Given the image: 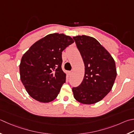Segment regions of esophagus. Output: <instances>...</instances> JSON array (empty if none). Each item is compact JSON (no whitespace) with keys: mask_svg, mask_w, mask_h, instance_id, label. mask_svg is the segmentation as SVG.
<instances>
[{"mask_svg":"<svg viewBox=\"0 0 134 134\" xmlns=\"http://www.w3.org/2000/svg\"><path fill=\"white\" fill-rule=\"evenodd\" d=\"M72 73H73L72 71H69V75H72Z\"/></svg>","mask_w":134,"mask_h":134,"instance_id":"esophagus-1","label":"esophagus"}]
</instances>
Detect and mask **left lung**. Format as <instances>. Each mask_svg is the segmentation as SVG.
Listing matches in <instances>:
<instances>
[{
  "mask_svg": "<svg viewBox=\"0 0 134 134\" xmlns=\"http://www.w3.org/2000/svg\"><path fill=\"white\" fill-rule=\"evenodd\" d=\"M73 39L85 65L83 79L79 86L72 88L73 95L81 103H96L111 90L117 76L115 61L95 38L83 35Z\"/></svg>",
  "mask_w": 134,
  "mask_h": 134,
  "instance_id": "1",
  "label": "left lung"
}]
</instances>
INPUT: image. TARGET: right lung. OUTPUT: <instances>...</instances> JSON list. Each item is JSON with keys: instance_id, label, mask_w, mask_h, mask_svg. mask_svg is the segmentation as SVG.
<instances>
[{"instance_id": "right-lung-1", "label": "right lung", "mask_w": 134, "mask_h": 134, "mask_svg": "<svg viewBox=\"0 0 134 134\" xmlns=\"http://www.w3.org/2000/svg\"><path fill=\"white\" fill-rule=\"evenodd\" d=\"M74 42L64 34H51L36 41L23 54L20 79L35 100L49 103L57 98L66 79L62 69V52Z\"/></svg>"}]
</instances>
